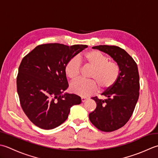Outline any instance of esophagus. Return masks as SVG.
<instances>
[{
  "instance_id": "esophagus-1",
  "label": "esophagus",
  "mask_w": 158,
  "mask_h": 158,
  "mask_svg": "<svg viewBox=\"0 0 158 158\" xmlns=\"http://www.w3.org/2000/svg\"><path fill=\"white\" fill-rule=\"evenodd\" d=\"M86 99H86V98H81V101H82V102H85L86 100Z\"/></svg>"
}]
</instances>
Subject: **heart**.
Listing matches in <instances>:
<instances>
[{
  "instance_id": "heart-1",
  "label": "heart",
  "mask_w": 158,
  "mask_h": 158,
  "mask_svg": "<svg viewBox=\"0 0 158 158\" xmlns=\"http://www.w3.org/2000/svg\"><path fill=\"white\" fill-rule=\"evenodd\" d=\"M82 60L86 65L93 67L90 75L92 80H77L71 84V89L76 95L88 97L98 91L110 89L114 85L119 77L120 67L114 60L97 50H91L83 54ZM81 71V63L78 58H72L66 63L65 72L71 80L78 78Z\"/></svg>"
}]
</instances>
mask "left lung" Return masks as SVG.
<instances>
[{"instance_id": "obj_1", "label": "left lung", "mask_w": 158, "mask_h": 158, "mask_svg": "<svg viewBox=\"0 0 158 158\" xmlns=\"http://www.w3.org/2000/svg\"><path fill=\"white\" fill-rule=\"evenodd\" d=\"M93 48L109 54L120 67L117 81L102 94L106 99L92 98L97 106L89 114V120L95 127L111 132L123 127L133 114L140 93L138 66L133 58L118 46L101 45Z\"/></svg>"}]
</instances>
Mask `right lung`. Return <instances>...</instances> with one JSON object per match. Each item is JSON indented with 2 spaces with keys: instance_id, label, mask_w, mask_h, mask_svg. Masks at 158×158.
Listing matches in <instances>:
<instances>
[{
  "instance_id": "obj_1",
  "label": "right lung",
  "mask_w": 158,
  "mask_h": 158,
  "mask_svg": "<svg viewBox=\"0 0 158 158\" xmlns=\"http://www.w3.org/2000/svg\"><path fill=\"white\" fill-rule=\"evenodd\" d=\"M88 46L61 44L39 45L22 59L17 76V91L22 110L36 126L52 130L64 123L81 99L62 93L68 87L66 63Z\"/></svg>"
}]
</instances>
